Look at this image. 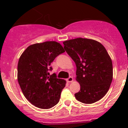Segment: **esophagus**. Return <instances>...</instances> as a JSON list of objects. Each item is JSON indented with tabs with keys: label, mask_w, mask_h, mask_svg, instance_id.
I'll return each mask as SVG.
<instances>
[{
	"label": "esophagus",
	"mask_w": 128,
	"mask_h": 128,
	"mask_svg": "<svg viewBox=\"0 0 128 128\" xmlns=\"http://www.w3.org/2000/svg\"><path fill=\"white\" fill-rule=\"evenodd\" d=\"M73 80H74V79L72 77H69V78L67 79V81H68V82H73Z\"/></svg>",
	"instance_id": "34e87169"
}]
</instances>
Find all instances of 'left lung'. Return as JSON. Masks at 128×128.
<instances>
[{
    "mask_svg": "<svg viewBox=\"0 0 128 128\" xmlns=\"http://www.w3.org/2000/svg\"><path fill=\"white\" fill-rule=\"evenodd\" d=\"M64 48L77 67L76 79L80 90L78 101L91 104L106 95L113 80V64L105 48L96 40L77 38L63 42Z\"/></svg>",
    "mask_w": 128,
    "mask_h": 128,
    "instance_id": "left-lung-1",
    "label": "left lung"
}]
</instances>
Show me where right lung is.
Segmentation results:
<instances>
[{
  "label": "right lung",
  "mask_w": 128,
  "mask_h": 128,
  "mask_svg": "<svg viewBox=\"0 0 128 128\" xmlns=\"http://www.w3.org/2000/svg\"><path fill=\"white\" fill-rule=\"evenodd\" d=\"M65 52L56 41H46L28 46L19 58L17 79L26 98L41 109H49L59 102L66 81L50 76L51 63Z\"/></svg>",
  "instance_id": "obj_1"
}]
</instances>
